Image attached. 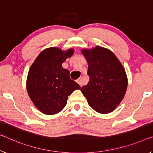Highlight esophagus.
I'll list each match as a JSON object with an SVG mask.
<instances>
[{"mask_svg": "<svg viewBox=\"0 0 153 153\" xmlns=\"http://www.w3.org/2000/svg\"><path fill=\"white\" fill-rule=\"evenodd\" d=\"M76 82H77V83L81 87L82 86V85H83V78H82V77H79V78L76 80Z\"/></svg>", "mask_w": 153, "mask_h": 153, "instance_id": "1", "label": "esophagus"}]
</instances>
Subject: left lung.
<instances>
[{"mask_svg":"<svg viewBox=\"0 0 153 153\" xmlns=\"http://www.w3.org/2000/svg\"><path fill=\"white\" fill-rule=\"evenodd\" d=\"M88 64L90 81L81 92L88 105L101 114H108L117 108L124 98L128 79L124 67L111 50L101 46L82 49Z\"/></svg>","mask_w":153,"mask_h":153,"instance_id":"8db88e82","label":"left lung"}]
</instances>
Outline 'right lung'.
Masks as SVG:
<instances>
[{
  "instance_id": "right-lung-1",
  "label": "right lung",
  "mask_w": 153,
  "mask_h": 153,
  "mask_svg": "<svg viewBox=\"0 0 153 153\" xmlns=\"http://www.w3.org/2000/svg\"><path fill=\"white\" fill-rule=\"evenodd\" d=\"M74 53L52 47L43 50L29 69L26 90L34 105L43 114L54 115L67 105L68 96L80 86L69 77L62 64Z\"/></svg>"
}]
</instances>
